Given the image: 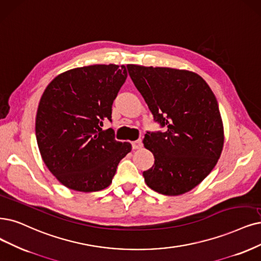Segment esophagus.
I'll return each mask as SVG.
<instances>
[{
	"instance_id": "34e87169",
	"label": "esophagus",
	"mask_w": 261,
	"mask_h": 261,
	"mask_svg": "<svg viewBox=\"0 0 261 261\" xmlns=\"http://www.w3.org/2000/svg\"><path fill=\"white\" fill-rule=\"evenodd\" d=\"M143 146V143H142V140H138V141H134L132 142V149H140L141 147Z\"/></svg>"
}]
</instances>
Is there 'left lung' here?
Instances as JSON below:
<instances>
[{"label":"left lung","mask_w":261,"mask_h":261,"mask_svg":"<svg viewBox=\"0 0 261 261\" xmlns=\"http://www.w3.org/2000/svg\"><path fill=\"white\" fill-rule=\"evenodd\" d=\"M131 80L165 132H147L155 157L143 172L149 188L166 196L188 192L214 169L224 147V125L213 91L186 70L128 64Z\"/></svg>","instance_id":"left-lung-1"}]
</instances>
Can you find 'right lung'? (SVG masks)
Listing matches in <instances>:
<instances>
[{
  "mask_svg": "<svg viewBox=\"0 0 261 261\" xmlns=\"http://www.w3.org/2000/svg\"><path fill=\"white\" fill-rule=\"evenodd\" d=\"M128 73L124 65L76 67L54 79L40 100L35 134L43 161L65 187L83 192L111 185L131 144L117 142L103 121Z\"/></svg>",
  "mask_w": 261,
  "mask_h": 261,
  "instance_id": "add662e5",
  "label": "right lung"
}]
</instances>
